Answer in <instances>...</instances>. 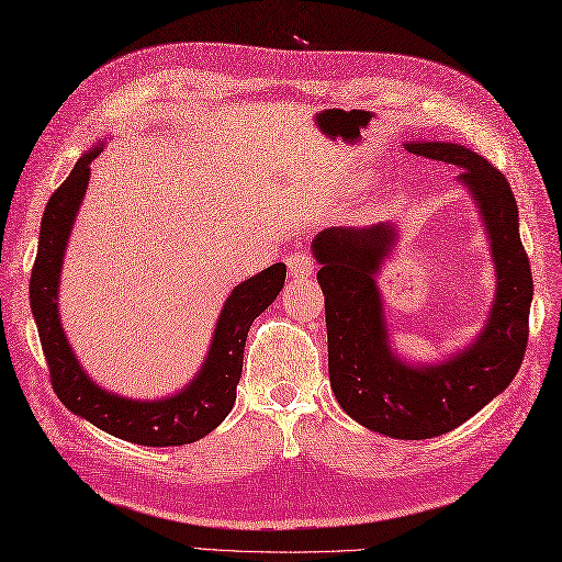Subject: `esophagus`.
<instances>
[{
    "instance_id": "obj_1",
    "label": "esophagus",
    "mask_w": 562,
    "mask_h": 562,
    "mask_svg": "<svg viewBox=\"0 0 562 562\" xmlns=\"http://www.w3.org/2000/svg\"><path fill=\"white\" fill-rule=\"evenodd\" d=\"M286 266H290L292 278H308L315 270V258L311 251L299 249L290 258H286Z\"/></svg>"
}]
</instances>
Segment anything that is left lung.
<instances>
[{
	"instance_id": "8db88e82",
	"label": "left lung",
	"mask_w": 562,
	"mask_h": 562,
	"mask_svg": "<svg viewBox=\"0 0 562 562\" xmlns=\"http://www.w3.org/2000/svg\"><path fill=\"white\" fill-rule=\"evenodd\" d=\"M406 149L453 164L492 237L496 301L482 337L451 361L411 368L386 347L375 272L394 244L392 225L329 227L313 241L325 294L329 382L356 423L394 439H431L470 420L513 382L527 349L535 294L508 180L492 164L451 142H413Z\"/></svg>"
}]
</instances>
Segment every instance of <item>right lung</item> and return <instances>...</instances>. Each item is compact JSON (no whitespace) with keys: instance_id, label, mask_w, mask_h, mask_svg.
I'll list each match as a JSON object with an SVG mask.
<instances>
[{"instance_id":"right-lung-1","label":"right lung","mask_w":562,"mask_h":562,"mask_svg":"<svg viewBox=\"0 0 562 562\" xmlns=\"http://www.w3.org/2000/svg\"><path fill=\"white\" fill-rule=\"evenodd\" d=\"M99 151L102 149L94 147L80 158L59 190L52 194L42 215L37 256L31 272V308L42 353L47 358L49 380L66 408L113 437L142 446L192 443L206 437L233 411L249 327L280 294L286 268L284 263H276L235 286L215 325L206 363L184 392L166 401L139 404L99 390L80 370L61 333L59 311H56L66 241L90 180V164Z\"/></svg>"}]
</instances>
